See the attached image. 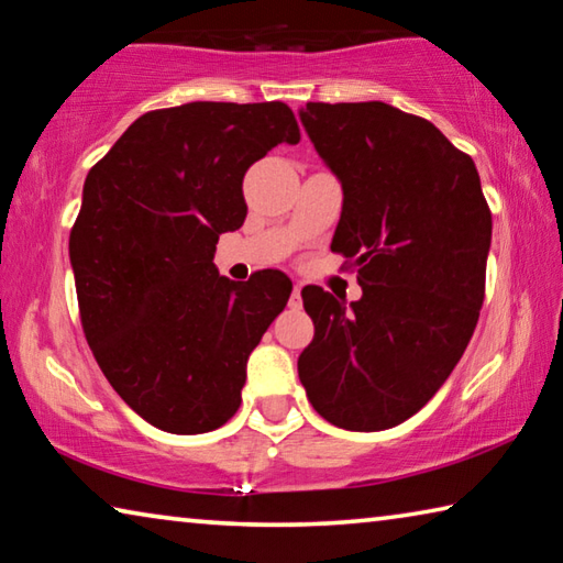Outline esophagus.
Returning <instances> with one entry per match:
<instances>
[{"mask_svg": "<svg viewBox=\"0 0 563 563\" xmlns=\"http://www.w3.org/2000/svg\"><path fill=\"white\" fill-rule=\"evenodd\" d=\"M300 290H302V285L295 283V288H292V292H290V308H300V305H302Z\"/></svg>", "mask_w": 563, "mask_h": 563, "instance_id": "obj_1", "label": "esophagus"}]
</instances>
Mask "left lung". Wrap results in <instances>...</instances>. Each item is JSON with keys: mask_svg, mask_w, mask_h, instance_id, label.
Here are the masks:
<instances>
[{"mask_svg": "<svg viewBox=\"0 0 563 563\" xmlns=\"http://www.w3.org/2000/svg\"><path fill=\"white\" fill-rule=\"evenodd\" d=\"M300 121L342 186L332 251L362 298L302 288L316 338L298 357L310 405L350 432L419 412L470 345L484 302L492 213L474 161L427 119L383 101L316 103Z\"/></svg>", "mask_w": 563, "mask_h": 563, "instance_id": "8db88e82", "label": "left lung"}]
</instances>
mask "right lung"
I'll list each match as a JSON object with an SVG mask.
<instances>
[{
	"label": "right lung",
	"mask_w": 563,
	"mask_h": 563,
	"mask_svg": "<svg viewBox=\"0 0 563 563\" xmlns=\"http://www.w3.org/2000/svg\"><path fill=\"white\" fill-rule=\"evenodd\" d=\"M300 129L280 101H190L148 111L84 180L69 258L84 335L133 412L174 434L218 430L245 365L280 316V271L218 273V235L245 221L243 176Z\"/></svg>",
	"instance_id": "1"
}]
</instances>
